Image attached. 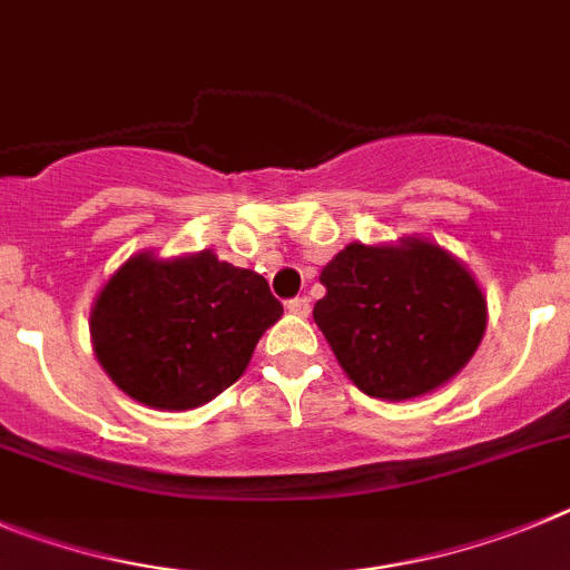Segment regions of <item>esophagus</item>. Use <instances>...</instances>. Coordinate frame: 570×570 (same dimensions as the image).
Listing matches in <instances>:
<instances>
[{
    "mask_svg": "<svg viewBox=\"0 0 570 570\" xmlns=\"http://www.w3.org/2000/svg\"><path fill=\"white\" fill-rule=\"evenodd\" d=\"M286 309H289V315L306 317L309 315V301H306V297H292L289 304H286Z\"/></svg>",
    "mask_w": 570,
    "mask_h": 570,
    "instance_id": "34e87169",
    "label": "esophagus"
}]
</instances>
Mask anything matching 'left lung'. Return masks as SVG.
Segmentation results:
<instances>
[{
  "instance_id": "1",
  "label": "left lung",
  "mask_w": 570,
  "mask_h": 570,
  "mask_svg": "<svg viewBox=\"0 0 570 570\" xmlns=\"http://www.w3.org/2000/svg\"><path fill=\"white\" fill-rule=\"evenodd\" d=\"M312 309L337 363L368 397L414 400L449 383L476 352L489 304L469 266L420 235L348 244L323 266Z\"/></svg>"
}]
</instances>
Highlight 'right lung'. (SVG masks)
Instances as JSON below:
<instances>
[{
    "label": "right lung",
    "mask_w": 570,
    "mask_h": 570,
    "mask_svg": "<svg viewBox=\"0 0 570 570\" xmlns=\"http://www.w3.org/2000/svg\"><path fill=\"white\" fill-rule=\"evenodd\" d=\"M284 306L264 275L213 249L158 258L136 253L107 278L90 309L96 361L141 406L187 412L247 372Z\"/></svg>",
    "instance_id": "right-lung-1"
}]
</instances>
